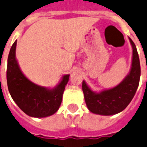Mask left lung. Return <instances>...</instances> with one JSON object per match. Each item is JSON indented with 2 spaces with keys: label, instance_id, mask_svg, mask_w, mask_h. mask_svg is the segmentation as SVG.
Masks as SVG:
<instances>
[{
  "label": "left lung",
  "instance_id": "8db88e82",
  "mask_svg": "<svg viewBox=\"0 0 147 147\" xmlns=\"http://www.w3.org/2000/svg\"><path fill=\"white\" fill-rule=\"evenodd\" d=\"M132 47L131 68L125 79L115 87L96 93L91 90L84 80L82 91L88 109L93 114L113 115L122 111L133 98L139 86L140 79V63L136 47L129 37Z\"/></svg>",
  "mask_w": 147,
  "mask_h": 147
}]
</instances>
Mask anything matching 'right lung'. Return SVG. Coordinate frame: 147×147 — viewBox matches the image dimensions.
I'll use <instances>...</instances> for the list:
<instances>
[{
    "label": "right lung",
    "mask_w": 147,
    "mask_h": 147,
    "mask_svg": "<svg viewBox=\"0 0 147 147\" xmlns=\"http://www.w3.org/2000/svg\"><path fill=\"white\" fill-rule=\"evenodd\" d=\"M17 40L11 47L7 57V82L9 93L18 107L32 118H45L59 109L63 93L70 75H65L55 87L47 88L35 84L20 69L16 59Z\"/></svg>",
    "instance_id": "1"
}]
</instances>
